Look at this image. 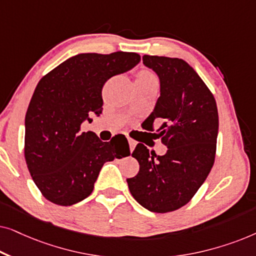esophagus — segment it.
Segmentation results:
<instances>
[{"mask_svg":"<svg viewBox=\"0 0 256 256\" xmlns=\"http://www.w3.org/2000/svg\"><path fill=\"white\" fill-rule=\"evenodd\" d=\"M128 143H129V149H130V152H132V150H134V148H135V146H136V142L134 141V140L128 138Z\"/></svg>","mask_w":256,"mask_h":256,"instance_id":"esophagus-1","label":"esophagus"}]
</instances>
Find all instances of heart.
I'll return each instance as SVG.
<instances>
[{"label":"heart","mask_w":256,"mask_h":256,"mask_svg":"<svg viewBox=\"0 0 256 256\" xmlns=\"http://www.w3.org/2000/svg\"><path fill=\"white\" fill-rule=\"evenodd\" d=\"M138 79H143V80H156V76L152 72L150 71H142L140 73Z\"/></svg>","instance_id":"b5f03b06"}]
</instances>
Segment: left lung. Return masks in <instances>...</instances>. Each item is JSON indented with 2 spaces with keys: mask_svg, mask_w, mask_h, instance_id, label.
<instances>
[{
  "mask_svg": "<svg viewBox=\"0 0 256 256\" xmlns=\"http://www.w3.org/2000/svg\"><path fill=\"white\" fill-rule=\"evenodd\" d=\"M143 64L158 76L160 96L144 121H155L166 154H150L142 143L132 156L138 174L127 178L129 191L143 208L156 213L186 205L204 183L216 158L219 118L216 99L197 72L180 58L143 56Z\"/></svg>",
  "mask_w": 256,
  "mask_h": 256,
  "instance_id": "left-lung-1",
  "label": "left lung"
}]
</instances>
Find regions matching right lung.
<instances>
[{
	"label": "right lung",
	"mask_w": 256,
	"mask_h": 256,
	"mask_svg": "<svg viewBox=\"0 0 256 256\" xmlns=\"http://www.w3.org/2000/svg\"><path fill=\"white\" fill-rule=\"evenodd\" d=\"M135 52L80 54L37 84L26 114L24 156L34 184L48 200L71 206L92 194L101 168L130 155L124 135L102 142L80 127L102 112V87L138 65ZM118 141H116V138Z\"/></svg>",
	"instance_id": "add662e5"
}]
</instances>
